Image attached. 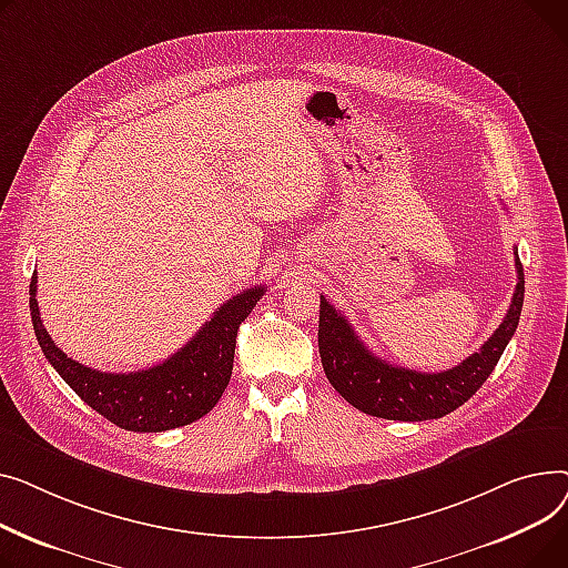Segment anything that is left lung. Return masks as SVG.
I'll return each instance as SVG.
<instances>
[{
	"label": "left lung",
	"mask_w": 568,
	"mask_h": 568,
	"mask_svg": "<svg viewBox=\"0 0 568 568\" xmlns=\"http://www.w3.org/2000/svg\"><path fill=\"white\" fill-rule=\"evenodd\" d=\"M518 284L509 312L490 339L465 357L458 366L440 374H422L376 357L355 335L346 316L321 295L318 353L323 372L346 402L374 417L398 422L438 419L463 406L493 374L520 321L525 275L516 252Z\"/></svg>",
	"instance_id": "8db88e82"
}]
</instances>
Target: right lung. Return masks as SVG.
Here are the masks:
<instances>
[{
  "label": "right lung",
  "instance_id": "1",
  "mask_svg": "<svg viewBox=\"0 0 568 568\" xmlns=\"http://www.w3.org/2000/svg\"><path fill=\"white\" fill-rule=\"evenodd\" d=\"M37 282L33 275L29 284V312L48 362L98 415L138 433L179 428L215 408L231 378L239 327L265 291L263 286H252L226 300L213 318L162 364L132 374H105L75 362L54 346L41 321Z\"/></svg>",
  "mask_w": 568,
  "mask_h": 568
}]
</instances>
